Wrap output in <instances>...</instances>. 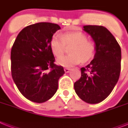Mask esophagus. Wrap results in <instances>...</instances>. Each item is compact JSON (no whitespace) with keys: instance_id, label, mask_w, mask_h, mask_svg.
Returning <instances> with one entry per match:
<instances>
[{"instance_id":"obj_1","label":"esophagus","mask_w":128,"mask_h":128,"mask_svg":"<svg viewBox=\"0 0 128 128\" xmlns=\"http://www.w3.org/2000/svg\"><path fill=\"white\" fill-rule=\"evenodd\" d=\"M71 70V69H70V68H64V72H66V73H68V72H70V71Z\"/></svg>"}]
</instances>
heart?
<instances>
[{
    "label": "heart",
    "mask_w": 128,
    "mask_h": 128,
    "mask_svg": "<svg viewBox=\"0 0 128 128\" xmlns=\"http://www.w3.org/2000/svg\"><path fill=\"white\" fill-rule=\"evenodd\" d=\"M72 45L70 55L59 58L57 64L64 67H72L82 62L91 60L96 52L94 42L88 40L87 35L80 32H66L60 37L54 36L50 42V48L56 57H60L64 54L66 45Z\"/></svg>",
    "instance_id": "obj_1"
}]
</instances>
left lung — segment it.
<instances>
[{
    "label": "left lung",
    "mask_w": 128,
    "mask_h": 128,
    "mask_svg": "<svg viewBox=\"0 0 128 128\" xmlns=\"http://www.w3.org/2000/svg\"><path fill=\"white\" fill-rule=\"evenodd\" d=\"M96 45L94 58L81 68L82 76L74 83L78 96L86 102L104 100L117 84L121 70V48L112 34L103 26H84Z\"/></svg>",
    "instance_id": "8db88e82"
}]
</instances>
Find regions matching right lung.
<instances>
[{"label": "right lung", "instance_id": "right-lung-1", "mask_svg": "<svg viewBox=\"0 0 128 128\" xmlns=\"http://www.w3.org/2000/svg\"><path fill=\"white\" fill-rule=\"evenodd\" d=\"M60 27L40 22L24 28L11 50V72L20 93L28 100L42 103L56 93L63 67L54 63L50 48L52 36Z\"/></svg>", "mask_w": 128, "mask_h": 128}]
</instances>
